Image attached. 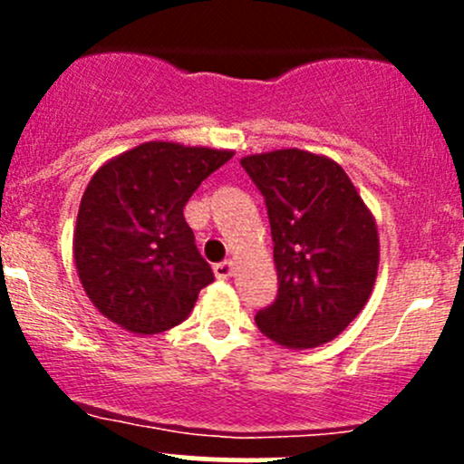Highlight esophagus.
Instances as JSON below:
<instances>
[{
    "label": "esophagus",
    "instance_id": "obj_1",
    "mask_svg": "<svg viewBox=\"0 0 464 464\" xmlns=\"http://www.w3.org/2000/svg\"><path fill=\"white\" fill-rule=\"evenodd\" d=\"M213 271H215V278L227 280V278H231L233 271H236V265H233V260H224V262H219V265H215Z\"/></svg>",
    "mask_w": 464,
    "mask_h": 464
}]
</instances>
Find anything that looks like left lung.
Returning <instances> with one entry per match:
<instances>
[{"label": "left lung", "mask_w": 464, "mask_h": 464, "mask_svg": "<svg viewBox=\"0 0 464 464\" xmlns=\"http://www.w3.org/2000/svg\"><path fill=\"white\" fill-rule=\"evenodd\" d=\"M265 198L278 296L258 330L292 350L319 348L357 319L379 266L377 222L343 168L287 148L240 159Z\"/></svg>", "instance_id": "8db88e82"}]
</instances>
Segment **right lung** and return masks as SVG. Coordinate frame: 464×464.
<instances>
[{
    "instance_id": "1",
    "label": "right lung",
    "mask_w": 464,
    "mask_h": 464,
    "mask_svg": "<svg viewBox=\"0 0 464 464\" xmlns=\"http://www.w3.org/2000/svg\"><path fill=\"white\" fill-rule=\"evenodd\" d=\"M231 157L233 150L148 141L93 172L73 228V260L105 319L139 336L188 319L213 271L184 206Z\"/></svg>"
}]
</instances>
